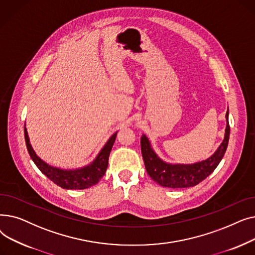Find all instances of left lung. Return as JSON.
<instances>
[{"label":"left lung","instance_id":"1","mask_svg":"<svg viewBox=\"0 0 255 255\" xmlns=\"http://www.w3.org/2000/svg\"><path fill=\"white\" fill-rule=\"evenodd\" d=\"M229 110L226 112L224 138L212 156L194 163H169L160 158L153 150L149 138L142 134L140 138L141 154L148 175L160 186L167 188H188L204 181L214 171L222 160L230 139Z\"/></svg>","mask_w":255,"mask_h":255}]
</instances>
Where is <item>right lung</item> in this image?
I'll return each mask as SVG.
<instances>
[{"label":"right lung","instance_id":"right-lung-1","mask_svg":"<svg viewBox=\"0 0 255 255\" xmlns=\"http://www.w3.org/2000/svg\"><path fill=\"white\" fill-rule=\"evenodd\" d=\"M117 133L118 131L115 132L109 138V140L103 145V148L100 150L96 158L91 163L83 167L64 169L49 165L36 154V152L32 148L28 131H26L24 124V139L26 149H28V152L34 163L43 175H45L50 181H52L64 189H87L94 185H96L100 181L107 169V165H109V157L116 140Z\"/></svg>","mask_w":255,"mask_h":255}]
</instances>
